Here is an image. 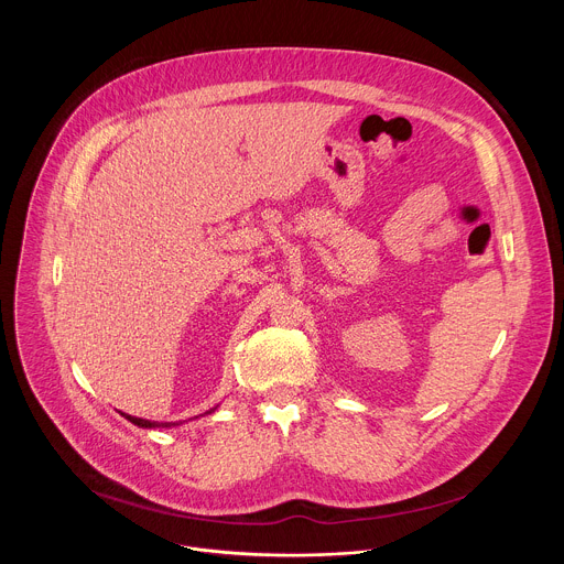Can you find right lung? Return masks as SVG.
<instances>
[{
	"instance_id": "1",
	"label": "right lung",
	"mask_w": 564,
	"mask_h": 564,
	"mask_svg": "<svg viewBox=\"0 0 564 564\" xmlns=\"http://www.w3.org/2000/svg\"><path fill=\"white\" fill-rule=\"evenodd\" d=\"M216 409H212V411H207L205 415H209V413H214ZM124 420H129L131 424H135L138 429H170V426H178V422H165V424H160V422H151V420H142V417H133V415H127V413H120Z\"/></svg>"
}]
</instances>
